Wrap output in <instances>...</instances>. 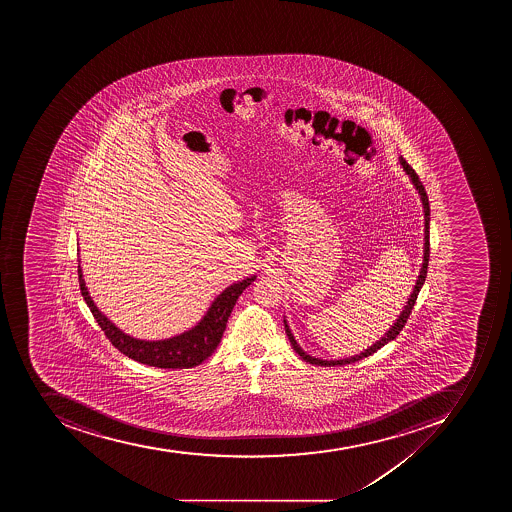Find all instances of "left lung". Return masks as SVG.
I'll list each match as a JSON object with an SVG mask.
<instances>
[{
  "label": "left lung",
  "mask_w": 512,
  "mask_h": 512,
  "mask_svg": "<svg viewBox=\"0 0 512 512\" xmlns=\"http://www.w3.org/2000/svg\"><path fill=\"white\" fill-rule=\"evenodd\" d=\"M400 165H402L403 171L410 176V181L415 189L418 190L419 198H421V203H423L424 210V253H423V266H421V270H419L418 280H416L415 288H413V293L410 294V298H408L407 304L403 307L402 312H400L399 317L395 320L394 325L389 328V331L384 333V336H381L379 341H376L375 344H371L368 349L360 352V354L352 355V357H347V359H339V360H323L318 359V357H312V355L307 354L301 346H299L298 341L294 339L293 333H291L290 326H288V322L283 320L285 323V331L286 336L290 339L291 346H293L296 354L301 357L302 360H306V362L312 363V365H318V367H338V365H347V363L359 362V360L365 359L368 355L375 354L378 349L386 346L387 343H391L397 338V334L403 330V326L407 323L408 317H410L411 309L415 306L416 298H418L419 291L423 288L424 280H426L427 275V264H429V222H431V208H429V198H427L426 190H424L423 184L419 181L418 174L415 173V169L411 168L408 165L405 158L399 157Z\"/></svg>",
  "instance_id": "left-lung-1"
}]
</instances>
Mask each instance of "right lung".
Returning <instances> with one entry per match:
<instances>
[{"label":"right lung","instance_id":"add662e5","mask_svg":"<svg viewBox=\"0 0 512 512\" xmlns=\"http://www.w3.org/2000/svg\"><path fill=\"white\" fill-rule=\"evenodd\" d=\"M78 280H80L81 294L93 312L97 325L101 326L105 336L121 354L149 367L181 370V368L197 367L216 351L238 296L256 280V275L227 286L226 290L211 302L210 309L206 310L202 320L190 330L176 334L173 338L160 339V341H144L121 331L115 323L110 322L109 318L102 314L101 310L97 309L86 288L81 266H78Z\"/></svg>","mask_w":512,"mask_h":512}]
</instances>
